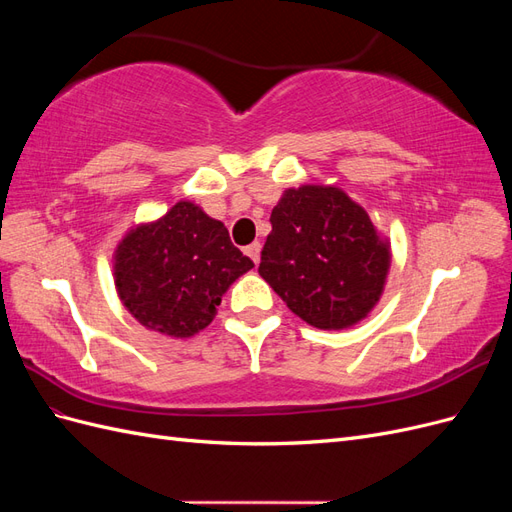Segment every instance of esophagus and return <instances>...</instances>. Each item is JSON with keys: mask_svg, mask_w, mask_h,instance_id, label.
<instances>
[{"mask_svg": "<svg viewBox=\"0 0 512 512\" xmlns=\"http://www.w3.org/2000/svg\"><path fill=\"white\" fill-rule=\"evenodd\" d=\"M245 254L254 260V265H258V262H260V243L256 241L252 245H247L245 247Z\"/></svg>", "mask_w": 512, "mask_h": 512, "instance_id": "34e87169", "label": "esophagus"}]
</instances>
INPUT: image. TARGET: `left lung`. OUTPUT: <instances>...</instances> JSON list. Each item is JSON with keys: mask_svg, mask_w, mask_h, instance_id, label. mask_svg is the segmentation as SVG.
I'll use <instances>...</instances> for the list:
<instances>
[{"mask_svg": "<svg viewBox=\"0 0 512 512\" xmlns=\"http://www.w3.org/2000/svg\"><path fill=\"white\" fill-rule=\"evenodd\" d=\"M258 273L307 324L350 329L380 301L391 243L335 185L288 188L271 211Z\"/></svg>", "mask_w": 512, "mask_h": 512, "instance_id": "left-lung-1", "label": "left lung"}]
</instances>
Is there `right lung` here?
<instances>
[{
  "label": "right lung",
  "mask_w": 512,
  "mask_h": 512,
  "mask_svg": "<svg viewBox=\"0 0 512 512\" xmlns=\"http://www.w3.org/2000/svg\"><path fill=\"white\" fill-rule=\"evenodd\" d=\"M254 262L220 220L179 200L162 218L132 226L113 256L123 307L145 329L188 339L209 327L224 292Z\"/></svg>",
  "instance_id": "right-lung-1"
}]
</instances>
